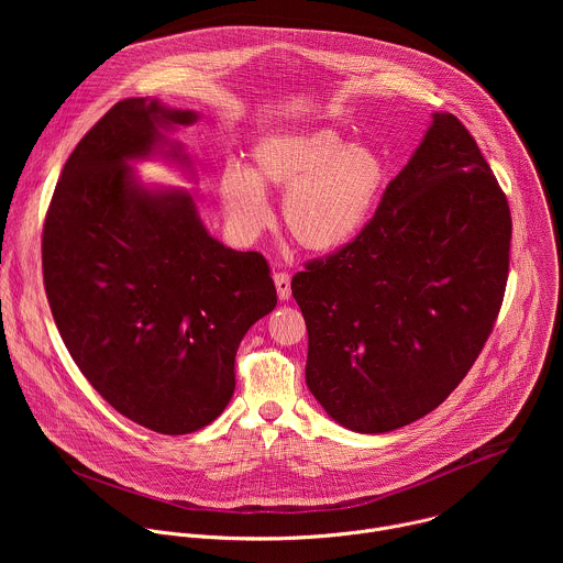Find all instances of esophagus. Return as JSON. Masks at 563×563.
Wrapping results in <instances>:
<instances>
[{"mask_svg":"<svg viewBox=\"0 0 563 563\" xmlns=\"http://www.w3.org/2000/svg\"><path fill=\"white\" fill-rule=\"evenodd\" d=\"M274 283H276L278 298H280V300H287V298L291 296V278H289V274H285V272L274 274Z\"/></svg>","mask_w":563,"mask_h":563,"instance_id":"34e87169","label":"esophagus"}]
</instances>
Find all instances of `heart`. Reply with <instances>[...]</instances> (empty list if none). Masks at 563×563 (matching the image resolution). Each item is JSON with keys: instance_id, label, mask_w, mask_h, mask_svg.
<instances>
[{"instance_id": "heart-1", "label": "heart", "mask_w": 563, "mask_h": 563, "mask_svg": "<svg viewBox=\"0 0 563 563\" xmlns=\"http://www.w3.org/2000/svg\"><path fill=\"white\" fill-rule=\"evenodd\" d=\"M252 174L227 167L220 200L229 220L256 233L269 220L263 187L287 191L283 220L294 243L311 254H330L363 231L387 185L378 148L354 144L330 126L294 129L263 137L252 151Z\"/></svg>"}]
</instances>
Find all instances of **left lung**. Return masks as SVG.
<instances>
[{"mask_svg":"<svg viewBox=\"0 0 563 563\" xmlns=\"http://www.w3.org/2000/svg\"><path fill=\"white\" fill-rule=\"evenodd\" d=\"M510 238L506 194L474 137L432 113L363 231L291 278L307 387L336 423L383 434L443 404L495 328Z\"/></svg>","mask_w":563,"mask_h":563,"instance_id":"obj_1","label":"left lung"}]
</instances>
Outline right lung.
Returning a JSON list of instances; mask_svg holds the SVG:
<instances>
[{"mask_svg":"<svg viewBox=\"0 0 563 563\" xmlns=\"http://www.w3.org/2000/svg\"><path fill=\"white\" fill-rule=\"evenodd\" d=\"M196 120L151 98L118 102L68 155L42 233L68 354L111 408L159 434L222 415L238 345L276 307L258 252L224 247L187 191L146 189L129 167L155 153L189 167L167 133Z\"/></svg>","mask_w":563,"mask_h":563,"instance_id":"right-lung-1","label":"right lung"}]
</instances>
